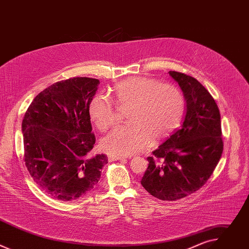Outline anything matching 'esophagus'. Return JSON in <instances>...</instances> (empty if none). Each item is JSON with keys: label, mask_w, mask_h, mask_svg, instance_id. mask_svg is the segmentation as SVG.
I'll return each instance as SVG.
<instances>
[{"label": "esophagus", "mask_w": 249, "mask_h": 249, "mask_svg": "<svg viewBox=\"0 0 249 249\" xmlns=\"http://www.w3.org/2000/svg\"><path fill=\"white\" fill-rule=\"evenodd\" d=\"M108 159L111 160H126V158L116 156V155H108Z\"/></svg>", "instance_id": "34e87169"}]
</instances>
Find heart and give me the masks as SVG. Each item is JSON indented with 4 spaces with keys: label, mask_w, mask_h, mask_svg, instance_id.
<instances>
[{
    "label": "heart",
    "mask_w": 249,
    "mask_h": 249,
    "mask_svg": "<svg viewBox=\"0 0 249 249\" xmlns=\"http://www.w3.org/2000/svg\"><path fill=\"white\" fill-rule=\"evenodd\" d=\"M111 94L117 107L128 106L127 124L115 128L101 141V148L110 155L132 156L167 137L180 123L185 99L178 88L160 84L147 77H131L115 84ZM90 119L100 131L117 123L113 102L102 93L95 94L89 105Z\"/></svg>",
    "instance_id": "heart-1"
}]
</instances>
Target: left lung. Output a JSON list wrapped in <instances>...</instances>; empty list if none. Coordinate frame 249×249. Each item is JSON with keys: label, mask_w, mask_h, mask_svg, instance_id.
I'll use <instances>...</instances> for the list:
<instances>
[{"label": "left lung", "mask_w": 249, "mask_h": 249, "mask_svg": "<svg viewBox=\"0 0 249 249\" xmlns=\"http://www.w3.org/2000/svg\"><path fill=\"white\" fill-rule=\"evenodd\" d=\"M186 100L183 123L153 157L141 184L163 201L184 198L199 190L216 168L224 150L221 115L210 92L193 77L168 72Z\"/></svg>", "instance_id": "obj_1"}]
</instances>
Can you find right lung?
Segmentation results:
<instances>
[{
    "label": "right lung",
    "mask_w": 249,
    "mask_h": 249,
    "mask_svg": "<svg viewBox=\"0 0 249 249\" xmlns=\"http://www.w3.org/2000/svg\"><path fill=\"white\" fill-rule=\"evenodd\" d=\"M98 85L86 77L55 83L35 96L24 114L25 166L54 199L72 201L90 192L108 162L91 151L95 137L89 105Z\"/></svg>",
    "instance_id": "right-lung-1"
}]
</instances>
